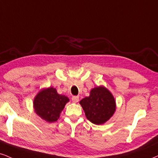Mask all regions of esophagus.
<instances>
[{
	"instance_id": "esophagus-1",
	"label": "esophagus",
	"mask_w": 158,
	"mask_h": 158,
	"mask_svg": "<svg viewBox=\"0 0 158 158\" xmlns=\"http://www.w3.org/2000/svg\"><path fill=\"white\" fill-rule=\"evenodd\" d=\"M72 101H73V102H77L79 101V97L78 96H73L72 97Z\"/></svg>"
}]
</instances>
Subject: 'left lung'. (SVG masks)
<instances>
[{
	"label": "left lung",
	"instance_id": "obj_1",
	"mask_svg": "<svg viewBox=\"0 0 158 158\" xmlns=\"http://www.w3.org/2000/svg\"><path fill=\"white\" fill-rule=\"evenodd\" d=\"M85 116L95 124H102L107 122L114 114L116 102L108 89L103 86L91 89L89 97L80 101Z\"/></svg>",
	"mask_w": 158,
	"mask_h": 158
}]
</instances>
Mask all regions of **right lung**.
I'll use <instances>...</instances> for the list:
<instances>
[{
  "mask_svg": "<svg viewBox=\"0 0 158 158\" xmlns=\"http://www.w3.org/2000/svg\"><path fill=\"white\" fill-rule=\"evenodd\" d=\"M68 102V97L58 94L56 89L50 87L40 91L36 95L34 107L41 118L48 122H53L59 118L61 110Z\"/></svg>",
  "mask_w": 158,
  "mask_h": 158,
  "instance_id": "add662e5",
  "label": "right lung"
}]
</instances>
